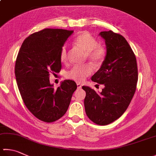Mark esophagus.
Instances as JSON below:
<instances>
[{
    "instance_id": "obj_1",
    "label": "esophagus",
    "mask_w": 156,
    "mask_h": 156,
    "mask_svg": "<svg viewBox=\"0 0 156 156\" xmlns=\"http://www.w3.org/2000/svg\"><path fill=\"white\" fill-rule=\"evenodd\" d=\"M77 88H79V89H80V88H81V87H82V85L79 83H77Z\"/></svg>"
}]
</instances>
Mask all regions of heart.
<instances>
[{"mask_svg":"<svg viewBox=\"0 0 156 156\" xmlns=\"http://www.w3.org/2000/svg\"><path fill=\"white\" fill-rule=\"evenodd\" d=\"M75 43L80 47L87 54V57L94 64L101 63L103 61L106 55V50L103 47L98 45V41L94 37L86 32H83L75 39ZM60 60L66 62L67 60V48L62 46L60 54ZM93 72L90 65L75 66L66 73V77L70 79L77 81H83Z\"/></svg>","mask_w":156,"mask_h":156,"instance_id":"1","label":"heart"}]
</instances>
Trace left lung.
<instances>
[{
	"label": "left lung",
	"mask_w": 156,
	"mask_h": 156,
	"mask_svg": "<svg viewBox=\"0 0 156 156\" xmlns=\"http://www.w3.org/2000/svg\"><path fill=\"white\" fill-rule=\"evenodd\" d=\"M105 40L106 55L101 68L92 80L105 87L101 92L83 86L86 113L94 123L109 124L121 117L130 105L138 81L136 60L124 37L113 31L99 33Z\"/></svg>",
	"instance_id": "left-lung-1"
}]
</instances>
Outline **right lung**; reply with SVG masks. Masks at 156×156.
<instances>
[{
  "label": "right lung",
  "instance_id": "right-lung-1",
  "mask_svg": "<svg viewBox=\"0 0 156 156\" xmlns=\"http://www.w3.org/2000/svg\"><path fill=\"white\" fill-rule=\"evenodd\" d=\"M73 30L45 28L23 42L17 55L15 75L19 91L28 109L38 119L53 122L66 113L77 84L64 80L54 89L49 73H58L61 49Z\"/></svg>",
  "mask_w": 156,
  "mask_h": 156
}]
</instances>
